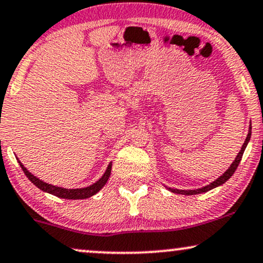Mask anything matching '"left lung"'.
I'll use <instances>...</instances> for the list:
<instances>
[{
	"instance_id": "obj_1",
	"label": "left lung",
	"mask_w": 263,
	"mask_h": 263,
	"mask_svg": "<svg viewBox=\"0 0 263 263\" xmlns=\"http://www.w3.org/2000/svg\"><path fill=\"white\" fill-rule=\"evenodd\" d=\"M250 138H251V123H250V125H249V133H248V137H246L245 141H244V144H242L241 150L239 151V154H238V155H236L235 160L233 161V163L231 164V167H229L228 170H227V171L224 172V173L222 174L221 177H218L215 181H212V183H210L209 185L200 187V189H194V190H179V189H173V187H168V186H166V187H167V189L170 190V191H172V193L181 194V195H196V194H202V193H206V191H210V190L215 189V187H217V186L222 185V184H224L226 181L228 180L229 178H231V177L233 176V174H234V172L236 171V168H238L239 163H240L241 157H242V154H244L245 148H246V146H248L249 141H250Z\"/></svg>"
}]
</instances>
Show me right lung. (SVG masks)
<instances>
[{
    "instance_id": "add662e5",
    "label": "right lung",
    "mask_w": 263,
    "mask_h": 263,
    "mask_svg": "<svg viewBox=\"0 0 263 263\" xmlns=\"http://www.w3.org/2000/svg\"><path fill=\"white\" fill-rule=\"evenodd\" d=\"M17 161L18 163L21 164L22 170L25 173V176L28 177V179L30 180L34 185H36L39 189L45 191V193L52 194L54 196L61 197V199H67V200H84V199H87V197H91L92 195H95V194L99 193V191L105 186V184L107 183V180H108L109 176H111V170H112V162H111V163L108 164V167H107L105 173H103V176L100 178L96 183H93L91 185L86 187H80V189H66V187L56 186V185H52V184L45 183V181L40 180L37 177L32 176L30 172L23 166L22 162L19 161L18 158Z\"/></svg>"
}]
</instances>
